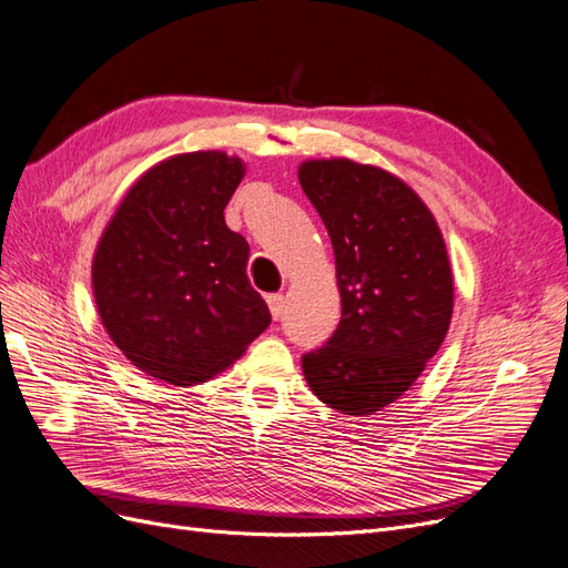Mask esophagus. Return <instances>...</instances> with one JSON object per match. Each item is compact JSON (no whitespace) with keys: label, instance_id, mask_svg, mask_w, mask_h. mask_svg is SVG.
I'll return each mask as SVG.
<instances>
[{"label":"esophagus","instance_id":"obj_1","mask_svg":"<svg viewBox=\"0 0 568 568\" xmlns=\"http://www.w3.org/2000/svg\"><path fill=\"white\" fill-rule=\"evenodd\" d=\"M266 304H268V311H271L273 321H278L283 316V295H268Z\"/></svg>","mask_w":568,"mask_h":568}]
</instances>
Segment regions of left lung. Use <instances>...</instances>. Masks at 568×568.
I'll return each mask as SVG.
<instances>
[{"label":"left lung","mask_w":568,"mask_h":568,"mask_svg":"<svg viewBox=\"0 0 568 568\" xmlns=\"http://www.w3.org/2000/svg\"><path fill=\"white\" fill-rule=\"evenodd\" d=\"M300 184L329 234L342 295L337 329L302 355L306 384L342 414H374L409 390L447 337L454 278L443 231L384 168L304 161Z\"/></svg>","instance_id":"8db88e82"}]
</instances>
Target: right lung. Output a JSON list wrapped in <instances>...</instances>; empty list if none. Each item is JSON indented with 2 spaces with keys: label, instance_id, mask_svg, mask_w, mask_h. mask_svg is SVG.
Listing matches in <instances>:
<instances>
[{
  "label": "right lung",
  "instance_id": "1",
  "mask_svg": "<svg viewBox=\"0 0 568 568\" xmlns=\"http://www.w3.org/2000/svg\"><path fill=\"white\" fill-rule=\"evenodd\" d=\"M239 156L178 154L150 168L104 226L93 297L110 339L154 379L194 386L239 361L271 313L247 281V241L224 222Z\"/></svg>",
  "mask_w": 568,
  "mask_h": 568
}]
</instances>
